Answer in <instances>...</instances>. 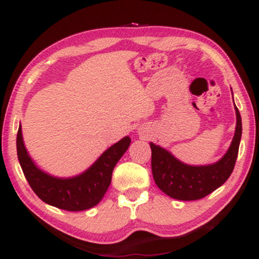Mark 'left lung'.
<instances>
[{"instance_id":"8db88e82","label":"left lung","mask_w":259,"mask_h":259,"mask_svg":"<svg viewBox=\"0 0 259 259\" xmlns=\"http://www.w3.org/2000/svg\"><path fill=\"white\" fill-rule=\"evenodd\" d=\"M235 104V103H234ZM236 111V130L226 154L215 163L192 166L169 151L151 142L152 173L156 186L168 196L181 201H194L207 196L223 185L234 170L242 137V119Z\"/></svg>"}]
</instances>
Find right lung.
Instances as JSON below:
<instances>
[{"mask_svg":"<svg viewBox=\"0 0 259 259\" xmlns=\"http://www.w3.org/2000/svg\"><path fill=\"white\" fill-rule=\"evenodd\" d=\"M130 145L131 138H122L81 174L72 178H57L37 167L30 157L24 146L21 125L16 140L18 161L33 192L46 203L67 211L86 210L102 201L111 185L112 171Z\"/></svg>","mask_w":259,"mask_h":259,"instance_id":"1","label":"right lung"}]
</instances>
